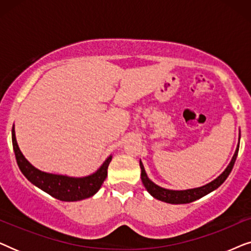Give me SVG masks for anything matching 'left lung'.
Returning a JSON list of instances; mask_svg holds the SVG:
<instances>
[{"label":"left lung","mask_w":251,"mask_h":251,"mask_svg":"<svg viewBox=\"0 0 251 251\" xmlns=\"http://www.w3.org/2000/svg\"><path fill=\"white\" fill-rule=\"evenodd\" d=\"M238 152H239V145L236 147L234 155H233L231 162H229L224 173H223L218 178H216L215 180H212L211 183L204 185V186L202 187L192 188V190H185V191H173V190H167V188L157 186V185L154 184L153 181L150 180V178L147 177L142 161H139L140 169H142V174H140V176H142V181L147 192H149L152 197L157 199V200L167 202V203H173V204L190 203V202H193L195 200H198V199L204 197V195H207L208 193H210V192L216 190V188H218L223 183H224L226 178L228 177V175L231 174L233 166H234L235 163L236 156H238Z\"/></svg>","instance_id":"left-lung-1"}]
</instances>
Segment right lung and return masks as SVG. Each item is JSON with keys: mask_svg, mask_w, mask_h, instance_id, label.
<instances>
[{"mask_svg": "<svg viewBox=\"0 0 251 251\" xmlns=\"http://www.w3.org/2000/svg\"><path fill=\"white\" fill-rule=\"evenodd\" d=\"M12 146L15 151L17 164L24 176L35 186L50 194L51 197L67 202L83 200V199L90 198L97 193L107 177V168L112 160V156L107 157L102 166L90 176L74 178L43 173L33 167L20 152L16 140L15 126H12Z\"/></svg>", "mask_w": 251, "mask_h": 251, "instance_id": "right-lung-1", "label": "right lung"}]
</instances>
